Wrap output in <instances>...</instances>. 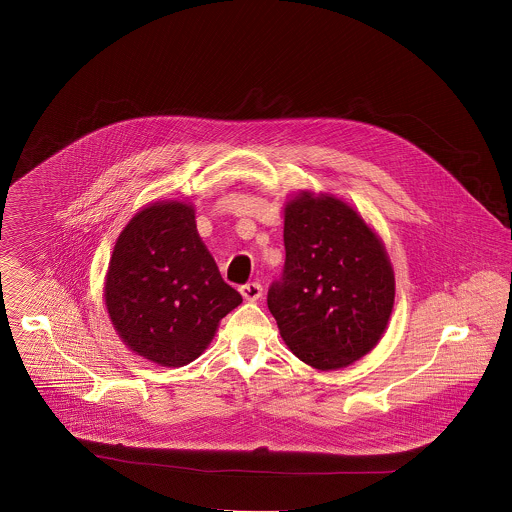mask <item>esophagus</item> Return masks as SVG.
Instances as JSON below:
<instances>
[{
    "mask_svg": "<svg viewBox=\"0 0 512 512\" xmlns=\"http://www.w3.org/2000/svg\"><path fill=\"white\" fill-rule=\"evenodd\" d=\"M240 293L246 301H258L262 297V286L258 282H250L240 288Z\"/></svg>",
    "mask_w": 512,
    "mask_h": 512,
    "instance_id": "obj_1",
    "label": "esophagus"
}]
</instances>
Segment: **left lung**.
Segmentation results:
<instances>
[{"mask_svg": "<svg viewBox=\"0 0 512 512\" xmlns=\"http://www.w3.org/2000/svg\"><path fill=\"white\" fill-rule=\"evenodd\" d=\"M284 215L286 264L268 290V309L305 365H353L376 347L392 313L394 272L384 244L333 195L303 191Z\"/></svg>", "mask_w": 512, "mask_h": 512, "instance_id": "left-lung-1", "label": "left lung"}]
</instances>
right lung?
<instances>
[{"label": "right lung", "mask_w": 512, "mask_h": 512, "mask_svg": "<svg viewBox=\"0 0 512 512\" xmlns=\"http://www.w3.org/2000/svg\"><path fill=\"white\" fill-rule=\"evenodd\" d=\"M104 299L128 349L171 368L193 363L220 319L242 303L203 244L195 209L181 201L153 203L126 224L110 258Z\"/></svg>", "instance_id": "right-lung-1"}]
</instances>
